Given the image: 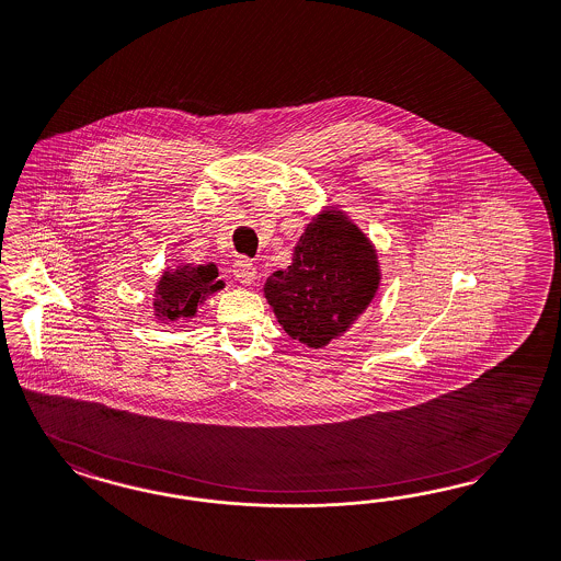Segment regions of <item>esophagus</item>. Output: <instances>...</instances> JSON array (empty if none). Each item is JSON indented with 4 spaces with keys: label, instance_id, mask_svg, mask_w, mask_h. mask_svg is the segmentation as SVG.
Listing matches in <instances>:
<instances>
[{
    "label": "esophagus",
    "instance_id": "obj_1",
    "mask_svg": "<svg viewBox=\"0 0 561 561\" xmlns=\"http://www.w3.org/2000/svg\"><path fill=\"white\" fill-rule=\"evenodd\" d=\"M232 273L236 275V279L244 286H251L252 282L256 279V267L252 265L251 259L247 256H240L233 261Z\"/></svg>",
    "mask_w": 561,
    "mask_h": 561
}]
</instances>
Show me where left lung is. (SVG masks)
<instances>
[{
    "label": "left lung",
    "mask_w": 561,
    "mask_h": 561,
    "mask_svg": "<svg viewBox=\"0 0 561 561\" xmlns=\"http://www.w3.org/2000/svg\"><path fill=\"white\" fill-rule=\"evenodd\" d=\"M377 288L379 265L367 236L329 211L307 226L290 267L267 279L265 298L291 340L323 348L348 331Z\"/></svg>",
    "instance_id": "obj_1"
}]
</instances>
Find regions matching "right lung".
Returning <instances> with one entry per match:
<instances>
[{"mask_svg":"<svg viewBox=\"0 0 561 561\" xmlns=\"http://www.w3.org/2000/svg\"><path fill=\"white\" fill-rule=\"evenodd\" d=\"M215 265H182L163 273L154 290V314L159 321H175L178 317H193L198 302L209 294L224 288V282H215Z\"/></svg>","mask_w":561,"mask_h":561,"instance_id":"right-lung-1","label":"right lung"}]
</instances>
